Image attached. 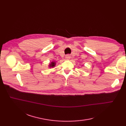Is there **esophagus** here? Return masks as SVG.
<instances>
[{
  "instance_id": "34e87169",
  "label": "esophagus",
  "mask_w": 126,
  "mask_h": 126,
  "mask_svg": "<svg viewBox=\"0 0 126 126\" xmlns=\"http://www.w3.org/2000/svg\"><path fill=\"white\" fill-rule=\"evenodd\" d=\"M70 58H71V57L69 55H67L65 56V58H66V59H70Z\"/></svg>"
}]
</instances>
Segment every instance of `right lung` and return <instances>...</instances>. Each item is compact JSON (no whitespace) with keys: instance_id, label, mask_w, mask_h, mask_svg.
Instances as JSON below:
<instances>
[{"instance_id":"right-lung-1","label":"right lung","mask_w":126,"mask_h":126,"mask_svg":"<svg viewBox=\"0 0 126 126\" xmlns=\"http://www.w3.org/2000/svg\"><path fill=\"white\" fill-rule=\"evenodd\" d=\"M55 64H56V63H55V62H51V63H50V64H49V67H50V68H51V67L53 68V67H55Z\"/></svg>"}]
</instances>
